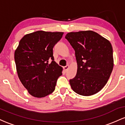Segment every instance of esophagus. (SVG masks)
I'll return each mask as SVG.
<instances>
[{"mask_svg":"<svg viewBox=\"0 0 125 125\" xmlns=\"http://www.w3.org/2000/svg\"><path fill=\"white\" fill-rule=\"evenodd\" d=\"M68 68H69V65H66V66L63 67V69H64V71H65V72H66V71H67V70L68 69Z\"/></svg>","mask_w":125,"mask_h":125,"instance_id":"34e87169","label":"esophagus"}]
</instances>
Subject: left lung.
<instances>
[{
    "label": "left lung",
    "instance_id": "left-lung-1",
    "mask_svg": "<svg viewBox=\"0 0 125 125\" xmlns=\"http://www.w3.org/2000/svg\"><path fill=\"white\" fill-rule=\"evenodd\" d=\"M65 38L75 51L77 73L69 83L76 94L91 96L106 84L113 67V49L106 39L92 31L70 32Z\"/></svg>",
    "mask_w": 125,
    "mask_h": 125
}]
</instances>
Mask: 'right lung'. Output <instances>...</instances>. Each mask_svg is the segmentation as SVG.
<instances>
[{"instance_id":"obj_1","label":"right lung","mask_w":125,"mask_h":125,"mask_svg":"<svg viewBox=\"0 0 125 125\" xmlns=\"http://www.w3.org/2000/svg\"><path fill=\"white\" fill-rule=\"evenodd\" d=\"M63 35L39 31L26 35L19 42L15 52L17 73L33 96L44 97L55 89L62 67L54 61L53 48Z\"/></svg>"}]
</instances>
